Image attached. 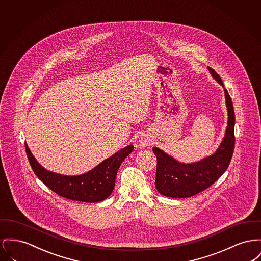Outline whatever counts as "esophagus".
I'll return each mask as SVG.
<instances>
[{
    "instance_id": "34e87169",
    "label": "esophagus",
    "mask_w": 261,
    "mask_h": 261,
    "mask_svg": "<svg viewBox=\"0 0 261 261\" xmlns=\"http://www.w3.org/2000/svg\"><path fill=\"white\" fill-rule=\"evenodd\" d=\"M142 144H143V145H146V142H142Z\"/></svg>"
}]
</instances>
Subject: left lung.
I'll return each mask as SVG.
<instances>
[{"mask_svg":"<svg viewBox=\"0 0 261 261\" xmlns=\"http://www.w3.org/2000/svg\"><path fill=\"white\" fill-rule=\"evenodd\" d=\"M212 77L222 86L224 84L214 70L208 67ZM228 109V126L225 137L218 150L212 155L201 161L184 164L165 153L153 148L156 156V190L171 198H186L193 196L210 187L225 172L230 165L234 149V111L230 94L225 90Z\"/></svg>","mask_w":261,"mask_h":261,"instance_id":"8db88e82","label":"left lung"}]
</instances>
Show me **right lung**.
<instances>
[{
  "label": "right lung",
  "mask_w": 261,
  "mask_h": 261,
  "mask_svg": "<svg viewBox=\"0 0 261 261\" xmlns=\"http://www.w3.org/2000/svg\"><path fill=\"white\" fill-rule=\"evenodd\" d=\"M133 150V145H129L105 160L92 170L84 174L68 176L44 169L35 160L25 143V151L31 168L47 187L67 199L88 203L100 202L112 193L117 170L124 159Z\"/></svg>",
  "instance_id": "add662e5"
}]
</instances>
